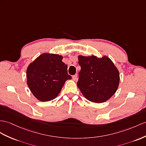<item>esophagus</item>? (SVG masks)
<instances>
[{
    "label": "esophagus",
    "mask_w": 146,
    "mask_h": 146,
    "mask_svg": "<svg viewBox=\"0 0 146 146\" xmlns=\"http://www.w3.org/2000/svg\"><path fill=\"white\" fill-rule=\"evenodd\" d=\"M72 78H73V80L76 81L77 80V78H78V75H77V74H74V75H73L72 76Z\"/></svg>",
    "instance_id": "34e87169"
}]
</instances>
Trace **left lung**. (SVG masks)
<instances>
[{
	"instance_id": "8db88e82",
	"label": "left lung",
	"mask_w": 146,
	"mask_h": 146,
	"mask_svg": "<svg viewBox=\"0 0 146 146\" xmlns=\"http://www.w3.org/2000/svg\"><path fill=\"white\" fill-rule=\"evenodd\" d=\"M81 66L77 86L84 98L94 103H102L117 91L119 73L111 59L106 55H78Z\"/></svg>"
}]
</instances>
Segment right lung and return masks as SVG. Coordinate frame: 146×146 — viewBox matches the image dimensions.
I'll return each mask as SVG.
<instances>
[{"label":"right lung","instance_id":"obj_1","mask_svg":"<svg viewBox=\"0 0 146 146\" xmlns=\"http://www.w3.org/2000/svg\"><path fill=\"white\" fill-rule=\"evenodd\" d=\"M62 55L43 53L29 63L27 70V84L35 98L41 102L54 99L64 85L72 79Z\"/></svg>","mask_w":146,"mask_h":146}]
</instances>
